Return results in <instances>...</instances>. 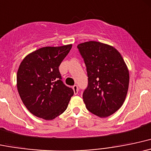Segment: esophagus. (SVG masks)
I'll use <instances>...</instances> for the list:
<instances>
[{
  "instance_id": "esophagus-1",
  "label": "esophagus",
  "mask_w": 151,
  "mask_h": 151,
  "mask_svg": "<svg viewBox=\"0 0 151 151\" xmlns=\"http://www.w3.org/2000/svg\"><path fill=\"white\" fill-rule=\"evenodd\" d=\"M73 90L74 91V94L77 95L78 93V87L76 85H75V86H73Z\"/></svg>"
}]
</instances>
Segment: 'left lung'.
Instances as JSON below:
<instances>
[{"label": "left lung", "mask_w": 151, "mask_h": 151, "mask_svg": "<svg viewBox=\"0 0 151 151\" xmlns=\"http://www.w3.org/2000/svg\"><path fill=\"white\" fill-rule=\"evenodd\" d=\"M83 58L88 86L83 98L86 108L100 118L115 113L126 100L129 85V71L118 50L98 41L78 45Z\"/></svg>", "instance_id": "1"}]
</instances>
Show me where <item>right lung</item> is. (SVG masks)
Returning <instances> with one entry per match:
<instances>
[{
  "mask_svg": "<svg viewBox=\"0 0 151 151\" xmlns=\"http://www.w3.org/2000/svg\"><path fill=\"white\" fill-rule=\"evenodd\" d=\"M72 44L38 48L25 56L17 72V88L27 109L50 121L66 110L73 95L61 81L58 67Z\"/></svg>",
  "mask_w": 151,
  "mask_h": 151,
  "instance_id": "add662e5",
  "label": "right lung"
}]
</instances>
